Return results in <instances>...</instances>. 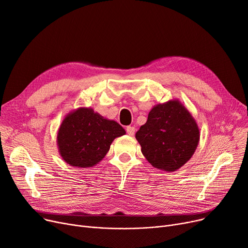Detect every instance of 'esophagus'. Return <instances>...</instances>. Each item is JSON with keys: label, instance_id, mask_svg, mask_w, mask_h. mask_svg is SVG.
<instances>
[{"label": "esophagus", "instance_id": "34e87169", "mask_svg": "<svg viewBox=\"0 0 248 248\" xmlns=\"http://www.w3.org/2000/svg\"><path fill=\"white\" fill-rule=\"evenodd\" d=\"M126 133H127V135L128 136H134L135 135V132H136V128H135V126H131V125H128V126H126Z\"/></svg>", "mask_w": 248, "mask_h": 248}]
</instances>
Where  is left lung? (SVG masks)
<instances>
[{
    "mask_svg": "<svg viewBox=\"0 0 248 248\" xmlns=\"http://www.w3.org/2000/svg\"><path fill=\"white\" fill-rule=\"evenodd\" d=\"M136 139L153 167L175 172L196 151L200 131L184 104L179 99H171L151 109L147 123L140 127Z\"/></svg>",
    "mask_w": 248,
    "mask_h": 248,
    "instance_id": "8db88e82",
    "label": "left lung"
}]
</instances>
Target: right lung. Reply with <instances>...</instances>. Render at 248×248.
Returning a JSON list of instances; mask_svg holds the SVG:
<instances>
[{
	"mask_svg": "<svg viewBox=\"0 0 248 248\" xmlns=\"http://www.w3.org/2000/svg\"><path fill=\"white\" fill-rule=\"evenodd\" d=\"M125 135L124 127L104 119L91 108H78L62 121L57 146L63 161L76 168H91L109 151L115 138Z\"/></svg>",
	"mask_w": 248,
	"mask_h": 248,
	"instance_id": "1",
	"label": "right lung"
}]
</instances>
